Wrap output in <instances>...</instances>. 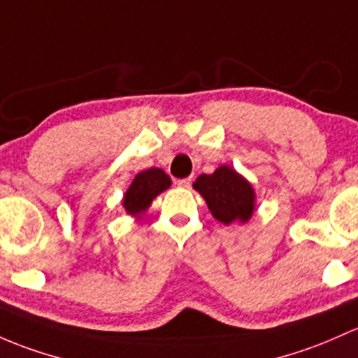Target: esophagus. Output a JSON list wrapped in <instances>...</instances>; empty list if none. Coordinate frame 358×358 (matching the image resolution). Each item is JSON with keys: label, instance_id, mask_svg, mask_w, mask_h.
<instances>
[{"label": "esophagus", "instance_id": "34e87169", "mask_svg": "<svg viewBox=\"0 0 358 358\" xmlns=\"http://www.w3.org/2000/svg\"><path fill=\"white\" fill-rule=\"evenodd\" d=\"M176 185H178V187H182V189H189V187L192 185V176H189V178L176 180Z\"/></svg>", "mask_w": 358, "mask_h": 358}]
</instances>
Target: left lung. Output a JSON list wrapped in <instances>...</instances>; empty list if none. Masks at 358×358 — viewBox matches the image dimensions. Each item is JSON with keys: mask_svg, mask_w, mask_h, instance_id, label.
Listing matches in <instances>:
<instances>
[{"mask_svg": "<svg viewBox=\"0 0 358 358\" xmlns=\"http://www.w3.org/2000/svg\"><path fill=\"white\" fill-rule=\"evenodd\" d=\"M194 189L206 199L213 216L229 224L250 220L254 213V190L245 178L229 166H220L213 175H201Z\"/></svg>", "mask_w": 358, "mask_h": 358, "instance_id": "left-lung-1", "label": "left lung"}]
</instances>
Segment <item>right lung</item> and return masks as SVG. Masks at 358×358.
I'll list each match as a JSON object with an SVG mask.
<instances>
[{"label":"right lung","instance_id":"obj_1","mask_svg":"<svg viewBox=\"0 0 358 358\" xmlns=\"http://www.w3.org/2000/svg\"><path fill=\"white\" fill-rule=\"evenodd\" d=\"M171 185V180L163 169L150 168L141 171L131 182L123 199V208L129 214H137L148 209L152 199Z\"/></svg>","mask_w":358,"mask_h":358}]
</instances>
